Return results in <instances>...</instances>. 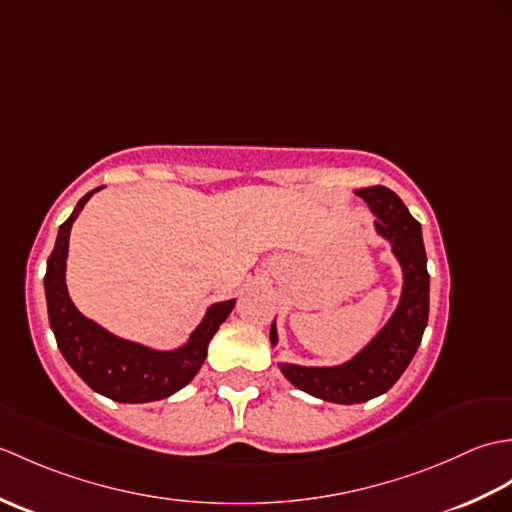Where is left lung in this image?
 <instances>
[{"mask_svg": "<svg viewBox=\"0 0 512 512\" xmlns=\"http://www.w3.org/2000/svg\"><path fill=\"white\" fill-rule=\"evenodd\" d=\"M356 195L374 213V231L389 242L391 255L400 266L398 306L383 328L350 361L330 367L279 363L281 374L292 385L336 405H358L385 394L411 363L429 319V273L420 222L413 220L398 195L385 187L358 189ZM277 343L279 334L273 321L270 345L275 347Z\"/></svg>", "mask_w": 512, "mask_h": 512, "instance_id": "left-lung-1", "label": "left lung"}]
</instances>
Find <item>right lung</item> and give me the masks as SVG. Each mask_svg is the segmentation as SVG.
I'll return each mask as SVG.
<instances>
[{
    "mask_svg": "<svg viewBox=\"0 0 512 512\" xmlns=\"http://www.w3.org/2000/svg\"><path fill=\"white\" fill-rule=\"evenodd\" d=\"M99 189L85 193L74 206L72 215L59 226L57 242L48 257L43 288H46L50 328L65 361L96 394L129 405L169 398L198 374L206 358V347L235 308V299L211 303L198 328L173 350H156L127 341L81 314L65 286V264H68L72 224Z\"/></svg>",
    "mask_w": 512,
    "mask_h": 512,
    "instance_id": "1",
    "label": "right lung"
}]
</instances>
